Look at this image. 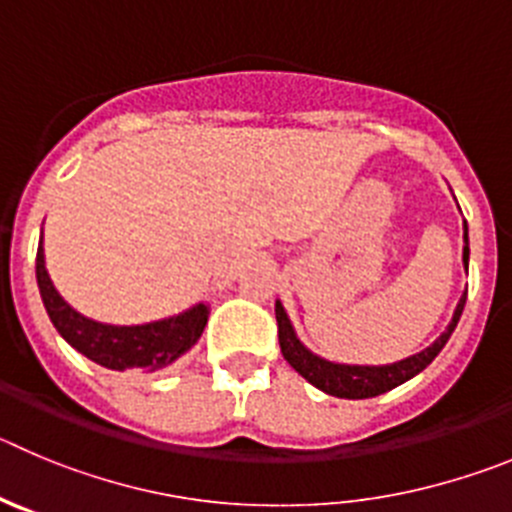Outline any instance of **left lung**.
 Wrapping results in <instances>:
<instances>
[{
  "mask_svg": "<svg viewBox=\"0 0 512 512\" xmlns=\"http://www.w3.org/2000/svg\"><path fill=\"white\" fill-rule=\"evenodd\" d=\"M464 269L470 266V236H467V223H464V251H462ZM464 302H467V292L459 299L457 309H454V317L449 322L447 330L431 342L429 348L421 350V353L411 355L406 360H398V363L388 365H345V363H330V360L314 355L312 350H307L299 342L297 332H294L292 322H289L287 312L281 307V302H276V325H279V345L281 355L302 375L304 381L312 383L314 388L330 393L337 398H373L381 396V393L391 391V388L401 386V383L411 381L414 375H419L431 360L442 353V348L447 345V340L452 337L454 327H457L459 317H462Z\"/></svg>",
  "mask_w": 512,
  "mask_h": 512,
  "instance_id": "left-lung-1",
  "label": "left lung"
}]
</instances>
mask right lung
<instances>
[{
  "instance_id": "1",
  "label": "right lung",
  "mask_w": 512,
  "mask_h": 512,
  "mask_svg": "<svg viewBox=\"0 0 512 512\" xmlns=\"http://www.w3.org/2000/svg\"><path fill=\"white\" fill-rule=\"evenodd\" d=\"M35 271L42 304L48 309L55 330L63 335L70 348L109 370L139 368L154 373V370L167 368L200 340L208 325L210 309L203 302L175 317L147 322V325H103V322L88 320L81 312H75L53 287L45 269L42 238L37 248Z\"/></svg>"
}]
</instances>
